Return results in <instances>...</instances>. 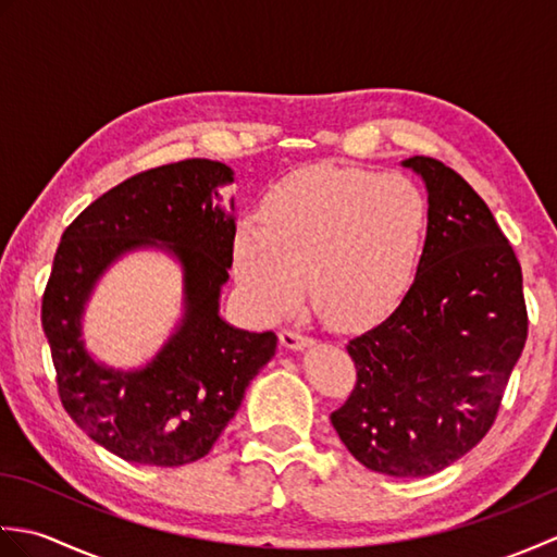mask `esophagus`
Segmentation results:
<instances>
[{
    "label": "esophagus",
    "mask_w": 557,
    "mask_h": 557,
    "mask_svg": "<svg viewBox=\"0 0 557 557\" xmlns=\"http://www.w3.org/2000/svg\"><path fill=\"white\" fill-rule=\"evenodd\" d=\"M280 342H282V347L289 349V351H301V349L313 345L311 337H306V335L297 333V330H282V333H280Z\"/></svg>",
    "instance_id": "esophagus-1"
}]
</instances>
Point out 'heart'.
Returning <instances> with one entry per match:
<instances>
[{
    "mask_svg": "<svg viewBox=\"0 0 557 557\" xmlns=\"http://www.w3.org/2000/svg\"><path fill=\"white\" fill-rule=\"evenodd\" d=\"M431 222V198L411 176L311 164L270 186L260 220L236 222V287L260 321H280L297 309L306 275L330 323L371 327L411 287Z\"/></svg>",
    "mask_w": 557,
    "mask_h": 557,
    "instance_id": "obj_1",
    "label": "heart"
}]
</instances>
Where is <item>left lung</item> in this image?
Listing matches in <instances>:
<instances>
[{"label": "left lung", "instance_id": "obj_1", "mask_svg": "<svg viewBox=\"0 0 557 557\" xmlns=\"http://www.w3.org/2000/svg\"><path fill=\"white\" fill-rule=\"evenodd\" d=\"M401 168L431 198V236L397 309L347 345L357 387L330 421L366 469L411 479L488 433L522 357L527 306L519 260L474 188L433 158Z\"/></svg>", "mask_w": 557, "mask_h": 557}]
</instances>
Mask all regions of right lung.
<instances>
[{
    "instance_id": "right-lung-1",
    "label": "right lung",
    "mask_w": 557,
    "mask_h": 557,
    "mask_svg": "<svg viewBox=\"0 0 557 557\" xmlns=\"http://www.w3.org/2000/svg\"><path fill=\"white\" fill-rule=\"evenodd\" d=\"M230 184L224 162L162 164L92 200L59 242L42 297L59 397L81 431L126 461L182 467L206 457L275 357V333H248L220 313L236 227L222 194ZM140 250L181 268L183 315L152 360L120 370L87 349L82 318L99 280Z\"/></svg>"
}]
</instances>
